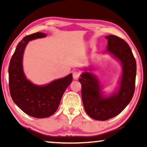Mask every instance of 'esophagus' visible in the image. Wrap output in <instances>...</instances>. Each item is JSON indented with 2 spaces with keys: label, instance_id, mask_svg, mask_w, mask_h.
I'll return each instance as SVG.
<instances>
[{
  "label": "esophagus",
  "instance_id": "34e87169",
  "mask_svg": "<svg viewBox=\"0 0 147 147\" xmlns=\"http://www.w3.org/2000/svg\"><path fill=\"white\" fill-rule=\"evenodd\" d=\"M80 71H73V78L75 79V80H77L80 77Z\"/></svg>",
  "mask_w": 147,
  "mask_h": 147
}]
</instances>
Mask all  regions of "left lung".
I'll return each instance as SVG.
<instances>
[{"mask_svg":"<svg viewBox=\"0 0 147 147\" xmlns=\"http://www.w3.org/2000/svg\"><path fill=\"white\" fill-rule=\"evenodd\" d=\"M107 52L121 61L123 73L117 91L104 97L98 80L89 72L81 75L82 97L85 110L89 117L98 121H106L120 113L133 98L135 88L137 64L129 44L122 38L107 36Z\"/></svg>","mask_w":147,"mask_h":147,"instance_id":"left-lung-1","label":"left lung"}]
</instances>
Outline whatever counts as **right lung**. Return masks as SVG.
I'll return each mask as SVG.
<instances>
[{
  "mask_svg": "<svg viewBox=\"0 0 147 147\" xmlns=\"http://www.w3.org/2000/svg\"><path fill=\"white\" fill-rule=\"evenodd\" d=\"M46 34L36 32L25 36L16 46L8 67L9 89L11 97L25 113L36 118H46L58 109L66 88L72 82V74L58 79L44 86L28 80L22 68L24 49L29 41L44 38Z\"/></svg>",
  "mask_w": 147,
  "mask_h": 147,
  "instance_id": "add662e5",
  "label": "right lung"
}]
</instances>
